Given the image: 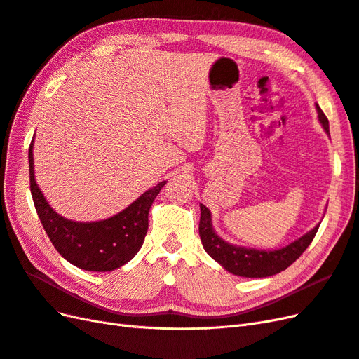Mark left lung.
<instances>
[{
    "label": "left lung",
    "instance_id": "left-lung-1",
    "mask_svg": "<svg viewBox=\"0 0 359 359\" xmlns=\"http://www.w3.org/2000/svg\"><path fill=\"white\" fill-rule=\"evenodd\" d=\"M319 114V121L322 123L325 132L330 133L328 118L322 112L319 104H316ZM319 224L313 231L301 236L299 240L293 241L292 244L273 250V252H265V250H253L227 244L222 238L217 236L211 224V212L205 205L201 203V222H199V235L202 240V245L205 252L208 253L214 260H217L224 269L229 273L248 278H262L271 277L281 273L287 266H290L295 260L306 252V248L316 236Z\"/></svg>",
    "mask_w": 359,
    "mask_h": 359
}]
</instances>
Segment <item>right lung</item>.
<instances>
[{
  "label": "right lung",
  "instance_id": "add662e5",
  "mask_svg": "<svg viewBox=\"0 0 359 359\" xmlns=\"http://www.w3.org/2000/svg\"><path fill=\"white\" fill-rule=\"evenodd\" d=\"M29 189L39 219L58 253L85 271H112L126 265L142 247L148 231V212L166 181L145 191L132 205L107 220L78 223L58 215L46 202L34 180L32 142L28 149Z\"/></svg>",
  "mask_w": 359,
  "mask_h": 359
}]
</instances>
